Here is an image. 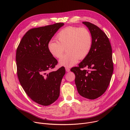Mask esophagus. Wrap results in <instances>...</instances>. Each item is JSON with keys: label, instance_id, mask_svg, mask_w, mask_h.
I'll return each instance as SVG.
<instances>
[{"label": "esophagus", "instance_id": "34e87169", "mask_svg": "<svg viewBox=\"0 0 130 130\" xmlns=\"http://www.w3.org/2000/svg\"><path fill=\"white\" fill-rule=\"evenodd\" d=\"M65 70L67 72H69L70 71V69L69 68H65Z\"/></svg>", "mask_w": 130, "mask_h": 130}]
</instances>
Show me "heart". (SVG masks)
I'll use <instances>...</instances> for the list:
<instances>
[{"label":"heart","mask_w":130,"mask_h":130,"mask_svg":"<svg viewBox=\"0 0 130 130\" xmlns=\"http://www.w3.org/2000/svg\"><path fill=\"white\" fill-rule=\"evenodd\" d=\"M56 39L58 42H48L47 48L52 57L59 59L66 47L68 53L59 60L60 65L65 67H70L77 63L79 59L85 58L91 49V35L85 28H65L58 33Z\"/></svg>","instance_id":"heart-1"}]
</instances>
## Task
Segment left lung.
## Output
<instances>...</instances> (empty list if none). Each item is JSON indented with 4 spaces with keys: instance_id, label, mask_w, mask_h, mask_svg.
Segmentation results:
<instances>
[{
    "instance_id": "1",
    "label": "left lung",
    "mask_w": 130,
    "mask_h": 130,
    "mask_svg": "<svg viewBox=\"0 0 130 130\" xmlns=\"http://www.w3.org/2000/svg\"><path fill=\"white\" fill-rule=\"evenodd\" d=\"M89 29L92 47L87 56L71 71L75 74V84L79 94L94 100L103 95L107 88L113 72L112 49L105 33L90 23H82ZM87 67L89 71L82 70Z\"/></svg>"
}]
</instances>
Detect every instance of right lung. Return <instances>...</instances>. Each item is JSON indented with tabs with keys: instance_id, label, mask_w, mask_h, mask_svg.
Returning a JSON list of instances; mask_svg holds the SVG:
<instances>
[{
	"instance_id": "right-lung-1",
	"label": "right lung",
	"mask_w": 130,
	"mask_h": 130,
	"mask_svg": "<svg viewBox=\"0 0 130 130\" xmlns=\"http://www.w3.org/2000/svg\"><path fill=\"white\" fill-rule=\"evenodd\" d=\"M64 25L59 23L29 30L16 50L18 80L27 95L42 105L53 103L60 96L65 69L62 67L57 71H50L58 61L48 51L47 44Z\"/></svg>"
}]
</instances>
